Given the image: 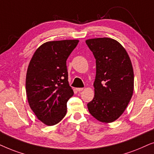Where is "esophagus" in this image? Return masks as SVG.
I'll return each mask as SVG.
<instances>
[{"mask_svg": "<svg viewBox=\"0 0 154 154\" xmlns=\"http://www.w3.org/2000/svg\"><path fill=\"white\" fill-rule=\"evenodd\" d=\"M84 89L83 88H77V89H76V90H77V91H79V92H80V91H82Z\"/></svg>", "mask_w": 154, "mask_h": 154, "instance_id": "1", "label": "esophagus"}]
</instances>
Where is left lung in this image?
<instances>
[{
	"mask_svg": "<svg viewBox=\"0 0 154 154\" xmlns=\"http://www.w3.org/2000/svg\"><path fill=\"white\" fill-rule=\"evenodd\" d=\"M96 59L94 97L88 110L98 121L109 123L123 113L134 91V72L128 53L116 40H86Z\"/></svg>",
	"mask_w": 154,
	"mask_h": 154,
	"instance_id": "left-lung-1",
	"label": "left lung"
}]
</instances>
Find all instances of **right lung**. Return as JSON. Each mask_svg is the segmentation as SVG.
Listing matches in <instances>:
<instances>
[{"instance_id": "obj_1", "label": "right lung", "mask_w": 154, "mask_h": 154, "mask_svg": "<svg viewBox=\"0 0 154 154\" xmlns=\"http://www.w3.org/2000/svg\"><path fill=\"white\" fill-rule=\"evenodd\" d=\"M79 40L53 41L36 49L26 75L29 105L46 125L58 123L67 112V102L74 92L68 82L66 60Z\"/></svg>"}]
</instances>
